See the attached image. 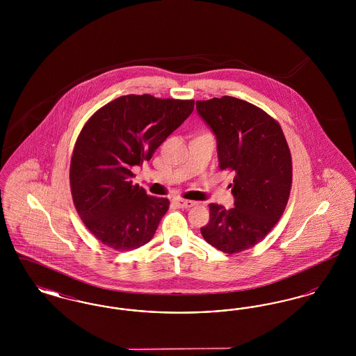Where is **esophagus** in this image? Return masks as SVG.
Wrapping results in <instances>:
<instances>
[{
  "label": "esophagus",
  "mask_w": 356,
  "mask_h": 356,
  "mask_svg": "<svg viewBox=\"0 0 356 356\" xmlns=\"http://www.w3.org/2000/svg\"><path fill=\"white\" fill-rule=\"evenodd\" d=\"M172 203L176 204L177 207H180V208H191V207H193L196 202H192V200H184V199H173L172 200Z\"/></svg>",
  "instance_id": "esophagus-1"
}]
</instances>
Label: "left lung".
Wrapping results in <instances>:
<instances>
[{
	"mask_svg": "<svg viewBox=\"0 0 356 356\" xmlns=\"http://www.w3.org/2000/svg\"><path fill=\"white\" fill-rule=\"evenodd\" d=\"M216 136L220 170L235 172V207L209 204L205 241L225 254L248 250L271 232L287 205L292 163L276 120L250 102L231 96L196 102Z\"/></svg>",
	"mask_w": 356,
	"mask_h": 356,
	"instance_id": "8db88e82",
	"label": "left lung"
}]
</instances>
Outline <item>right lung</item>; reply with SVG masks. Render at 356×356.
I'll return each mask as SVG.
<instances>
[{
	"mask_svg": "<svg viewBox=\"0 0 356 356\" xmlns=\"http://www.w3.org/2000/svg\"><path fill=\"white\" fill-rule=\"evenodd\" d=\"M193 106V100L127 95L86 121L72 154L69 180L79 216L102 244L129 251L152 238L170 200L132 186L131 170L151 160Z\"/></svg>",
	"mask_w": 356,
	"mask_h": 356,
	"instance_id": "obj_1",
	"label": "right lung"
}]
</instances>
